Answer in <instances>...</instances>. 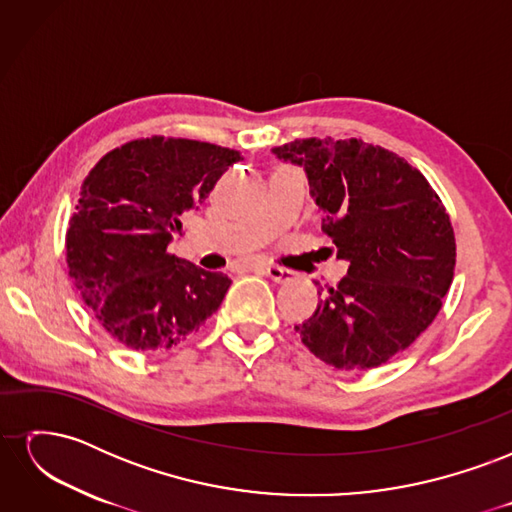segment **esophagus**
<instances>
[{"instance_id": "esophagus-1", "label": "esophagus", "mask_w": 512, "mask_h": 512, "mask_svg": "<svg viewBox=\"0 0 512 512\" xmlns=\"http://www.w3.org/2000/svg\"><path fill=\"white\" fill-rule=\"evenodd\" d=\"M256 269L262 271L265 275H269L273 282H286V280H290V277H292L290 271H286V269H282V267H275V265H260V267H256Z\"/></svg>"}]
</instances>
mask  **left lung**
Masks as SVG:
<instances>
[{
  "mask_svg": "<svg viewBox=\"0 0 512 512\" xmlns=\"http://www.w3.org/2000/svg\"><path fill=\"white\" fill-rule=\"evenodd\" d=\"M273 153L305 170L322 230L348 262L342 282L294 329L327 365L380 367L440 312L457 256L451 218L429 181L389 149L303 138Z\"/></svg>",
  "mask_w": 512,
  "mask_h": 512,
  "instance_id": "obj_1",
  "label": "left lung"
}]
</instances>
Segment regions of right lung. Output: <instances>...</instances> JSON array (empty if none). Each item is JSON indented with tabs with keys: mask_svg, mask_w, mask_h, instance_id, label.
Returning <instances> with one entry per match:
<instances>
[{
	"mask_svg": "<svg viewBox=\"0 0 512 512\" xmlns=\"http://www.w3.org/2000/svg\"><path fill=\"white\" fill-rule=\"evenodd\" d=\"M241 160L188 138H138L89 170L66 232V260L100 327L138 352L185 342L222 305L230 280L168 254L181 215Z\"/></svg>",
	"mask_w": 512,
	"mask_h": 512,
	"instance_id": "obj_1",
	"label": "right lung"
}]
</instances>
